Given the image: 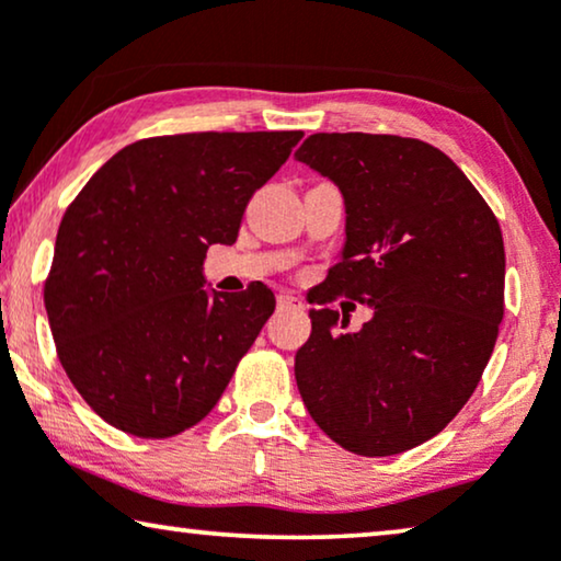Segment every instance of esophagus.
<instances>
[{"label": "esophagus", "mask_w": 561, "mask_h": 561, "mask_svg": "<svg viewBox=\"0 0 561 561\" xmlns=\"http://www.w3.org/2000/svg\"><path fill=\"white\" fill-rule=\"evenodd\" d=\"M278 309H294V311H301L304 309V301L294 294H278Z\"/></svg>", "instance_id": "34e87169"}]
</instances>
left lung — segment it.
Returning a JSON list of instances; mask_svg holds the SVG:
<instances>
[{
  "label": "left lung",
  "instance_id": "8db88e82",
  "mask_svg": "<svg viewBox=\"0 0 561 561\" xmlns=\"http://www.w3.org/2000/svg\"><path fill=\"white\" fill-rule=\"evenodd\" d=\"M296 158L340 186L342 260L327 298L373 309L359 332L311 309L296 382L329 439L363 457L401 455L442 432L478 388L503 321L505 250L493 209L434 145L319 133Z\"/></svg>",
  "mask_w": 561,
  "mask_h": 561
}]
</instances>
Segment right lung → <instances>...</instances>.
I'll list each match as a JSON object with an SVG mask.
<instances>
[{"instance_id":"right-lung-1","label":"right lung","mask_w":561,"mask_h":561,"mask_svg":"<svg viewBox=\"0 0 561 561\" xmlns=\"http://www.w3.org/2000/svg\"><path fill=\"white\" fill-rule=\"evenodd\" d=\"M188 133L137 140L64 214L43 298L60 365L106 424L168 439L209 413L275 309L273 290H204L209 244H232L252 194L301 140Z\"/></svg>"}]
</instances>
